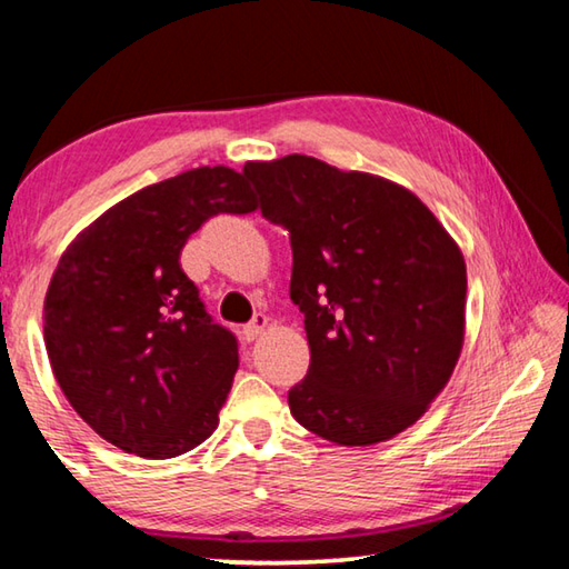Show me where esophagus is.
<instances>
[{
	"label": "esophagus",
	"instance_id": "1",
	"mask_svg": "<svg viewBox=\"0 0 569 569\" xmlns=\"http://www.w3.org/2000/svg\"><path fill=\"white\" fill-rule=\"evenodd\" d=\"M266 326H268L266 316H263V313H256L253 321L243 326V339H246V341H256L258 336H261V333L266 331Z\"/></svg>",
	"mask_w": 569,
	"mask_h": 569
}]
</instances>
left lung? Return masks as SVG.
Returning <instances> with one entry per match:
<instances>
[{
    "label": "left lung",
    "mask_w": 569,
    "mask_h": 569,
    "mask_svg": "<svg viewBox=\"0 0 569 569\" xmlns=\"http://www.w3.org/2000/svg\"><path fill=\"white\" fill-rule=\"evenodd\" d=\"M261 213L291 233V301L311 363L288 391L296 421L341 447L409 429L465 343L467 266L411 190L308 156L246 162Z\"/></svg>",
    "instance_id": "left-lung-1"
}]
</instances>
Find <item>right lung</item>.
Masks as SVG:
<instances>
[{
    "label": "right lung",
    "mask_w": 569,
    "mask_h": 569,
    "mask_svg": "<svg viewBox=\"0 0 569 569\" xmlns=\"http://www.w3.org/2000/svg\"><path fill=\"white\" fill-rule=\"evenodd\" d=\"M256 208L243 172L206 166L132 192L67 246L44 346L67 401L104 441L170 459L216 431L238 341L208 316L180 250L208 218Z\"/></svg>",
    "instance_id": "right-lung-1"
}]
</instances>
